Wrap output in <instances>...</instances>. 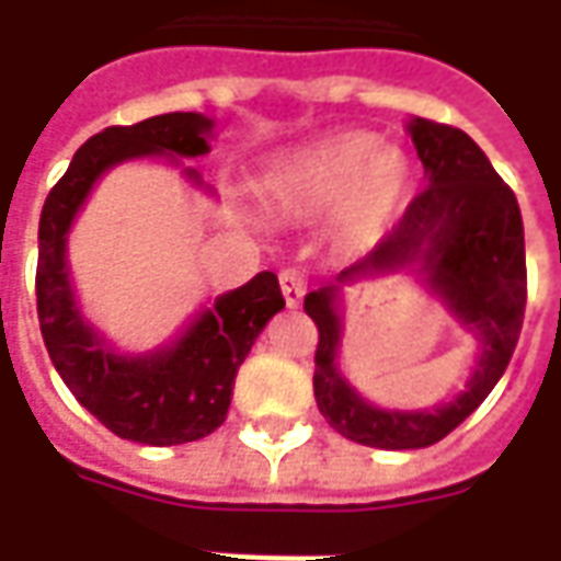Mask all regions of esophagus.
Instances as JSON below:
<instances>
[{
	"label": "esophagus",
	"instance_id": "obj_1",
	"mask_svg": "<svg viewBox=\"0 0 561 561\" xmlns=\"http://www.w3.org/2000/svg\"><path fill=\"white\" fill-rule=\"evenodd\" d=\"M280 290H284V299H287V306L296 309L299 302H302V296L309 290V274L299 268H287L280 271Z\"/></svg>",
	"mask_w": 561,
	"mask_h": 561
}]
</instances>
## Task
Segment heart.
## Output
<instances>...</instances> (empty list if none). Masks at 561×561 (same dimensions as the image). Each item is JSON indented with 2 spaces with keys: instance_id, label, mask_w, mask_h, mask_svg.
Instances as JSON below:
<instances>
[{
  "instance_id": "1",
  "label": "heart",
  "mask_w": 561,
  "mask_h": 561,
  "mask_svg": "<svg viewBox=\"0 0 561 561\" xmlns=\"http://www.w3.org/2000/svg\"><path fill=\"white\" fill-rule=\"evenodd\" d=\"M409 162L371 134H336L271 164L262 196L284 218L334 216L336 243L350 252L375 247L409 199Z\"/></svg>"
}]
</instances>
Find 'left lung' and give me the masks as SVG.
I'll return each mask as SVG.
<instances>
[{
    "label": "left lung",
    "mask_w": 561,
    "mask_h": 561,
    "mask_svg": "<svg viewBox=\"0 0 561 561\" xmlns=\"http://www.w3.org/2000/svg\"><path fill=\"white\" fill-rule=\"evenodd\" d=\"M409 134L424 164L427 186L365 259L340 271L336 284L306 296V314L318 324V409L336 434L375 449H424L456 431L506 371L528 302L518 199L493 171L484 149L459 127L427 118L409 121ZM415 264L466 330H474L482 340V358L463 393L437 410H377L358 398L335 368L342 330L335 293L358 276Z\"/></svg>",
    "instance_id": "8db88e82"
}]
</instances>
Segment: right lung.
I'll use <instances>...</instances> for the list:
<instances>
[{
    "label": "right lung",
    "instance_id": "right-lung-1",
    "mask_svg": "<svg viewBox=\"0 0 561 561\" xmlns=\"http://www.w3.org/2000/svg\"><path fill=\"white\" fill-rule=\"evenodd\" d=\"M211 127L215 121L196 112L105 127L77 149L39 215L36 314L55 371L112 434L146 446L203 440L225 424L237 368L262 328L284 309L277 274L262 271L243 287L218 296L211 309L196 314L184 334L159 353L124 356L77 309L65 255L68 230L108 168L142 156H168L174 162L205 156ZM184 174L203 184L196 168H186Z\"/></svg>",
    "mask_w": 561,
    "mask_h": 561
}]
</instances>
